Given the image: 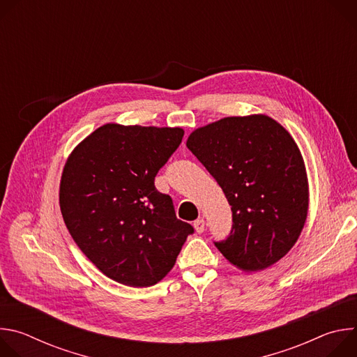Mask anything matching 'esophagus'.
Masks as SVG:
<instances>
[{
  "label": "esophagus",
  "instance_id": "1",
  "mask_svg": "<svg viewBox=\"0 0 357 357\" xmlns=\"http://www.w3.org/2000/svg\"><path fill=\"white\" fill-rule=\"evenodd\" d=\"M193 227H195V230H196L197 233H203V231H205V220H203V219L195 220V222H193Z\"/></svg>",
  "mask_w": 357,
  "mask_h": 357
}]
</instances>
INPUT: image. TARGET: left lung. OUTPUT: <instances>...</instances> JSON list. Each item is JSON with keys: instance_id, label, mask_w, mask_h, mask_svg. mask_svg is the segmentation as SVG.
<instances>
[{"instance_id": "left-lung-1", "label": "left lung", "mask_w": 357, "mask_h": 357, "mask_svg": "<svg viewBox=\"0 0 357 357\" xmlns=\"http://www.w3.org/2000/svg\"><path fill=\"white\" fill-rule=\"evenodd\" d=\"M186 146L223 189L233 226L219 251L260 271L296 243L308 215V178L289 132L264 114L226 117L195 130Z\"/></svg>"}]
</instances>
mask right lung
<instances>
[{"mask_svg":"<svg viewBox=\"0 0 357 357\" xmlns=\"http://www.w3.org/2000/svg\"><path fill=\"white\" fill-rule=\"evenodd\" d=\"M182 137L179 127L106 124L66 161L59 190L65 225L84 256L120 284L160 282L193 233L154 185Z\"/></svg>","mask_w":357,"mask_h":357,"instance_id":"1","label":"right lung"}]
</instances>
